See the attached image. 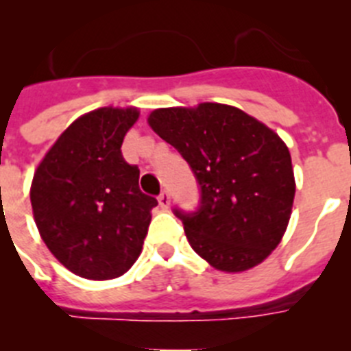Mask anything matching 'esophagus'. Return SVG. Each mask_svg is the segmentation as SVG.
<instances>
[{"label": "esophagus", "mask_w": 351, "mask_h": 351, "mask_svg": "<svg viewBox=\"0 0 351 351\" xmlns=\"http://www.w3.org/2000/svg\"><path fill=\"white\" fill-rule=\"evenodd\" d=\"M158 204H160L161 209H169L170 207V195L169 191H163V193L158 197Z\"/></svg>", "instance_id": "34e87169"}]
</instances>
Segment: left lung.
Instances as JSON below:
<instances>
[{
	"instance_id": "8db88e82",
	"label": "left lung",
	"mask_w": 351,
	"mask_h": 351,
	"mask_svg": "<svg viewBox=\"0 0 351 351\" xmlns=\"http://www.w3.org/2000/svg\"><path fill=\"white\" fill-rule=\"evenodd\" d=\"M147 123L190 163L202 190L197 213L176 210L195 253L223 272L262 263L281 243L295 197L280 135L241 108L213 101L156 108Z\"/></svg>"
}]
</instances>
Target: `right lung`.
<instances>
[{"instance_id": "right-lung-1", "label": "right lung", "mask_w": 351, "mask_h": 351, "mask_svg": "<svg viewBox=\"0 0 351 351\" xmlns=\"http://www.w3.org/2000/svg\"><path fill=\"white\" fill-rule=\"evenodd\" d=\"M137 107H100L77 117L31 181L40 237L58 262L86 280H114L137 262L156 198L138 188L121 145Z\"/></svg>"}]
</instances>
